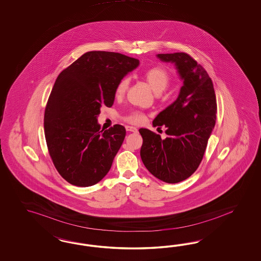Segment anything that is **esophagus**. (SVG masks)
Returning <instances> with one entry per match:
<instances>
[{
  "instance_id": "esophagus-1",
  "label": "esophagus",
  "mask_w": 261,
  "mask_h": 261,
  "mask_svg": "<svg viewBox=\"0 0 261 261\" xmlns=\"http://www.w3.org/2000/svg\"><path fill=\"white\" fill-rule=\"evenodd\" d=\"M125 129H126V131H128V132H133V133H137V132H138V129H137L136 127L127 125V126L125 127Z\"/></svg>"
}]
</instances>
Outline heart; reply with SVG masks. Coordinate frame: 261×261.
Listing matches in <instances>:
<instances>
[{
	"instance_id": "1",
	"label": "heart",
	"mask_w": 261,
	"mask_h": 261,
	"mask_svg": "<svg viewBox=\"0 0 261 261\" xmlns=\"http://www.w3.org/2000/svg\"><path fill=\"white\" fill-rule=\"evenodd\" d=\"M143 79L150 85L153 91L156 94H160L164 92L171 81V74L169 71L163 67V66H154L151 67L148 70L143 72ZM130 79L129 77H122L118 82L115 88V96L117 98H120L125 95L127 89L129 87ZM123 119L132 124H139L144 119V115L139 111H132L126 116L123 117Z\"/></svg>"
}]
</instances>
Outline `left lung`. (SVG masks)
Here are the masks:
<instances>
[{
  "mask_svg": "<svg viewBox=\"0 0 261 261\" xmlns=\"http://www.w3.org/2000/svg\"><path fill=\"white\" fill-rule=\"evenodd\" d=\"M175 63L184 80L178 98L162 111L153 125L166 128L165 140L141 128V158L148 171L168 184L188 179L196 171L216 121L217 104L213 81L205 69L186 53L161 54Z\"/></svg>",
  "mask_w": 261,
  "mask_h": 261,
  "instance_id": "8db88e82",
  "label": "left lung"
}]
</instances>
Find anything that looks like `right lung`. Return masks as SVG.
Wrapping results in <instances>:
<instances>
[{"label": "right lung", "mask_w": 261, "mask_h": 261, "mask_svg": "<svg viewBox=\"0 0 261 261\" xmlns=\"http://www.w3.org/2000/svg\"><path fill=\"white\" fill-rule=\"evenodd\" d=\"M140 64L111 51H88L59 73L47 99L44 130L47 150L58 173L76 187L102 180L125 138L115 124L100 130V107H111L120 79Z\"/></svg>", "instance_id": "add662e5"}]
</instances>
